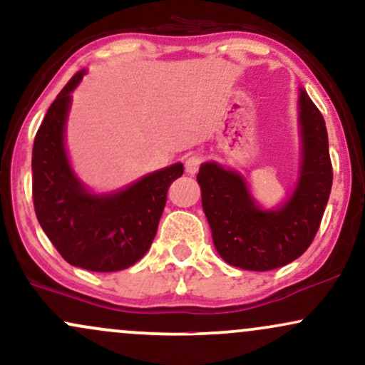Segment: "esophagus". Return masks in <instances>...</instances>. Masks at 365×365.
I'll return each mask as SVG.
<instances>
[{
  "mask_svg": "<svg viewBox=\"0 0 365 365\" xmlns=\"http://www.w3.org/2000/svg\"><path fill=\"white\" fill-rule=\"evenodd\" d=\"M202 165V156L199 154H188L185 158V171L188 175H195Z\"/></svg>",
  "mask_w": 365,
  "mask_h": 365,
  "instance_id": "34e87169",
  "label": "esophagus"
}]
</instances>
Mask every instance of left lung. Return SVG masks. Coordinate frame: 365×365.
I'll list each match as a JSON object with an SVG mask.
<instances>
[{"instance_id": "left-lung-1", "label": "left lung", "mask_w": 365, "mask_h": 365, "mask_svg": "<svg viewBox=\"0 0 365 365\" xmlns=\"http://www.w3.org/2000/svg\"><path fill=\"white\" fill-rule=\"evenodd\" d=\"M299 121L302 165L295 190L284 206L264 211L237 171L217 163L200 165L197 182L212 242L223 261L247 271H271L300 257L319 230L331 185L328 132L321 111L300 89Z\"/></svg>"}]
</instances>
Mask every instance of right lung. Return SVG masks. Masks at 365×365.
<instances>
[{
	"mask_svg": "<svg viewBox=\"0 0 365 365\" xmlns=\"http://www.w3.org/2000/svg\"><path fill=\"white\" fill-rule=\"evenodd\" d=\"M75 73L63 87L36 133L32 148V199L37 221L54 249L72 266L98 273L127 269L144 257L166 206V194L183 165L145 175L127 188L91 194L75 177L65 150V123Z\"/></svg>",
	"mask_w": 365,
	"mask_h": 365,
	"instance_id": "add662e5",
	"label": "right lung"
}]
</instances>
